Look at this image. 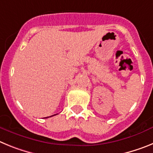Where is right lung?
<instances>
[{"mask_svg":"<svg viewBox=\"0 0 153 153\" xmlns=\"http://www.w3.org/2000/svg\"><path fill=\"white\" fill-rule=\"evenodd\" d=\"M53 116H55V115H53ZM46 118H47V117H46Z\"/></svg>","mask_w":153,"mask_h":153,"instance_id":"1","label":"right lung"}]
</instances>
